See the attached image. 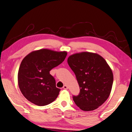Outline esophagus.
Instances as JSON below:
<instances>
[{
	"mask_svg": "<svg viewBox=\"0 0 132 132\" xmlns=\"http://www.w3.org/2000/svg\"><path fill=\"white\" fill-rule=\"evenodd\" d=\"M63 89H68V86L67 85H64L63 86Z\"/></svg>",
	"mask_w": 132,
	"mask_h": 132,
	"instance_id": "34e87169",
	"label": "esophagus"
}]
</instances>
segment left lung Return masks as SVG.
I'll list each match as a JSON object with an SVG mask.
<instances>
[{"instance_id": "obj_1", "label": "left lung", "mask_w": 132, "mask_h": 132, "mask_svg": "<svg viewBox=\"0 0 132 132\" xmlns=\"http://www.w3.org/2000/svg\"><path fill=\"white\" fill-rule=\"evenodd\" d=\"M69 67L76 75L80 87L74 102L83 111H92L102 105L111 93L113 82L111 69L99 55L82 52L71 55Z\"/></svg>"}]
</instances>
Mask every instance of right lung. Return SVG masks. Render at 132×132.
I'll use <instances>...</instances> for the list:
<instances>
[{
    "instance_id": "1",
    "label": "right lung",
    "mask_w": 132,
    "mask_h": 132,
    "mask_svg": "<svg viewBox=\"0 0 132 132\" xmlns=\"http://www.w3.org/2000/svg\"><path fill=\"white\" fill-rule=\"evenodd\" d=\"M66 55V52L41 49L30 53L22 60L18 71V85L28 101L44 106L56 99L60 89L56 87L50 71L60 64Z\"/></svg>"
}]
</instances>
